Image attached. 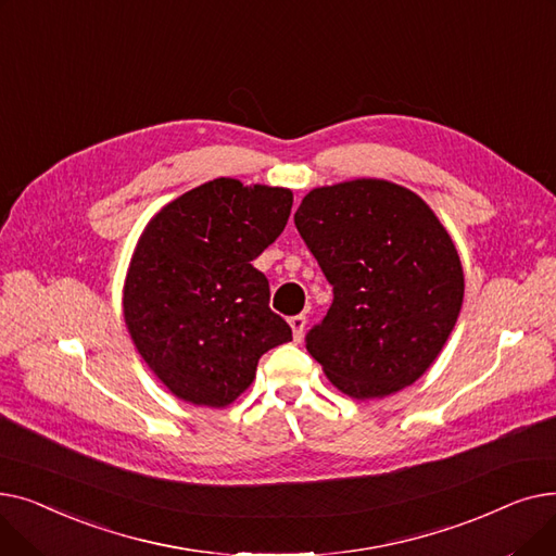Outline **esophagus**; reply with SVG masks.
Masks as SVG:
<instances>
[{"label":"esophagus","mask_w":556,"mask_h":556,"mask_svg":"<svg viewBox=\"0 0 556 556\" xmlns=\"http://www.w3.org/2000/svg\"><path fill=\"white\" fill-rule=\"evenodd\" d=\"M288 325H290V329H293V338L298 342H302L304 331H306V317L304 315H293V317L288 319Z\"/></svg>","instance_id":"34e87169"}]
</instances>
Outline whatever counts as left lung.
I'll return each mask as SVG.
<instances>
[{
    "mask_svg": "<svg viewBox=\"0 0 556 556\" xmlns=\"http://www.w3.org/2000/svg\"><path fill=\"white\" fill-rule=\"evenodd\" d=\"M333 304L308 354L352 399L413 386L440 356L464 300L448 231L410 189L361 178L308 191L295 212Z\"/></svg>",
    "mask_w": 556,
    "mask_h": 556,
    "instance_id": "8db88e82",
    "label": "left lung"
}]
</instances>
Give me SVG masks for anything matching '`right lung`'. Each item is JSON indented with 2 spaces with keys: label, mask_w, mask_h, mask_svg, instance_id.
Instances as JSON below:
<instances>
[{
  "label": "right lung",
  "mask_w": 556,
  "mask_h": 556,
  "mask_svg": "<svg viewBox=\"0 0 556 556\" xmlns=\"http://www.w3.org/2000/svg\"><path fill=\"white\" fill-rule=\"evenodd\" d=\"M293 191L218 178L146 225L124 283V317L139 356L178 399L225 407L254 381L258 358L293 340L270 311L252 261L283 231Z\"/></svg>",
  "instance_id": "right-lung-1"
}]
</instances>
